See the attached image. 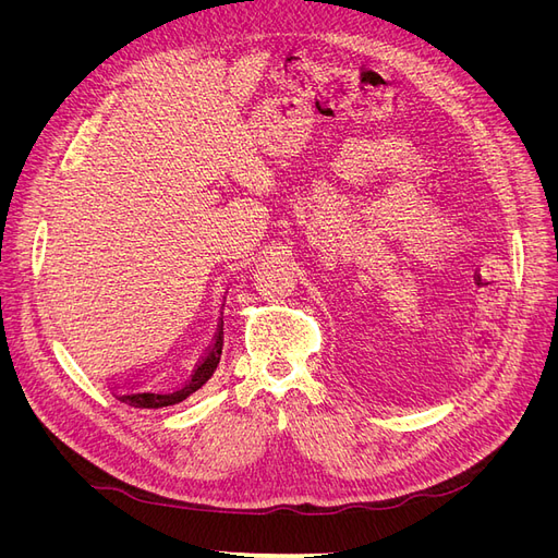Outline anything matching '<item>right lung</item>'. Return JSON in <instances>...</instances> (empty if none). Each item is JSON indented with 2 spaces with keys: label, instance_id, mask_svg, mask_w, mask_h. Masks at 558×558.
I'll return each instance as SVG.
<instances>
[{
  "label": "right lung",
  "instance_id": "right-lung-1",
  "mask_svg": "<svg viewBox=\"0 0 558 558\" xmlns=\"http://www.w3.org/2000/svg\"><path fill=\"white\" fill-rule=\"evenodd\" d=\"M226 305V302H223ZM221 351H223V320L221 326H218L216 330V337L211 347L207 349L205 356H202V361L197 363L195 373L191 375V379L185 381L181 388H177V391H170V393H154V391H125V393H116V398L125 402V404H132V408H144V410H156V408H167V404H177L181 400H185L189 396H193L197 388L205 386L209 381V377L216 373L218 367V361H221Z\"/></svg>",
  "mask_w": 558,
  "mask_h": 558
}]
</instances>
